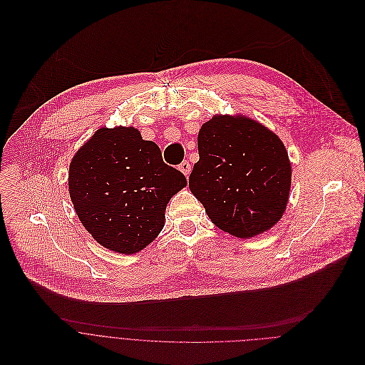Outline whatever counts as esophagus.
I'll list each match as a JSON object with an SVG mask.
<instances>
[{
    "instance_id": "esophagus-1",
    "label": "esophagus",
    "mask_w": 365,
    "mask_h": 365,
    "mask_svg": "<svg viewBox=\"0 0 365 365\" xmlns=\"http://www.w3.org/2000/svg\"><path fill=\"white\" fill-rule=\"evenodd\" d=\"M178 168H180V171H181L185 177H188V174H190V171H191V164H190L188 161H182V163L178 165Z\"/></svg>"
}]
</instances>
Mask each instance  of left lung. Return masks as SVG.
Listing matches in <instances>:
<instances>
[{"mask_svg": "<svg viewBox=\"0 0 365 365\" xmlns=\"http://www.w3.org/2000/svg\"><path fill=\"white\" fill-rule=\"evenodd\" d=\"M197 143L200 160L188 185L218 229L247 239L280 220L292 174L272 130L245 116H214Z\"/></svg>", "mask_w": 365, "mask_h": 365, "instance_id": "1", "label": "left lung"}]
</instances>
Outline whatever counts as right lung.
I'll return each mask as SVG.
<instances>
[{
	"instance_id": "obj_1",
	"label": "right lung",
	"mask_w": 365,
	"mask_h": 365,
	"mask_svg": "<svg viewBox=\"0 0 365 365\" xmlns=\"http://www.w3.org/2000/svg\"><path fill=\"white\" fill-rule=\"evenodd\" d=\"M185 175L135 128H102L70 163L68 192L85 229L109 250L132 255L163 230Z\"/></svg>"
}]
</instances>
